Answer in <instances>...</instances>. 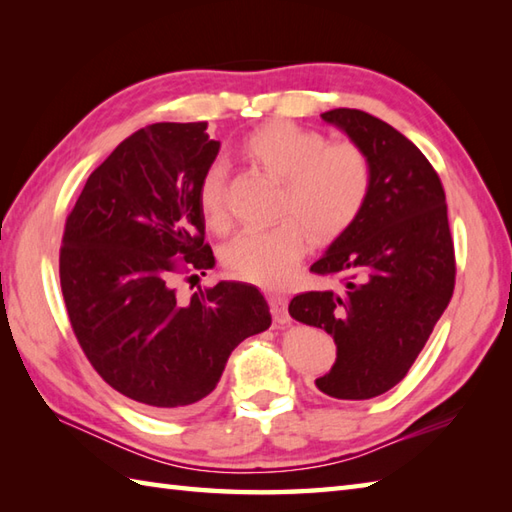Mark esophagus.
<instances>
[{
	"label": "esophagus",
	"mask_w": 512,
	"mask_h": 512,
	"mask_svg": "<svg viewBox=\"0 0 512 512\" xmlns=\"http://www.w3.org/2000/svg\"><path fill=\"white\" fill-rule=\"evenodd\" d=\"M270 308H273V317L277 323H290L288 314V297L286 295H270Z\"/></svg>",
	"instance_id": "34e87169"
}]
</instances>
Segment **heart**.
I'll list each match as a JSON object with an SVG mask.
<instances>
[{
	"label": "heart",
	"mask_w": 512,
	"mask_h": 512,
	"mask_svg": "<svg viewBox=\"0 0 512 512\" xmlns=\"http://www.w3.org/2000/svg\"><path fill=\"white\" fill-rule=\"evenodd\" d=\"M246 154L279 180L275 213L268 228H248L222 250V262L239 279L275 288L295 273L308 246L332 242L350 228L372 195L374 167L367 151L352 143H330L312 129L268 123L246 140ZM204 220L215 231L228 228L226 178L220 165L204 171L198 189Z\"/></svg>",
	"instance_id": "1"
}]
</instances>
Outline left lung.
Returning a JSON list of instances; mask_svg holds the SVG:
<instances>
[{
	"instance_id": "obj_1",
	"label": "left lung",
	"mask_w": 512,
	"mask_h": 512,
	"mask_svg": "<svg viewBox=\"0 0 512 512\" xmlns=\"http://www.w3.org/2000/svg\"><path fill=\"white\" fill-rule=\"evenodd\" d=\"M321 116L367 151L374 184L358 220L310 266L341 288L301 292L288 312L334 336L323 394L367 400L407 376L453 297L447 195L422 151L385 121L350 107Z\"/></svg>"
}]
</instances>
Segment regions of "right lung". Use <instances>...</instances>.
I'll list each match as a JSON object with an SVG mask.
<instances>
[{
	"instance_id": "1",
	"label": "right lung",
	"mask_w": 512,
	"mask_h": 512,
	"mask_svg": "<svg viewBox=\"0 0 512 512\" xmlns=\"http://www.w3.org/2000/svg\"><path fill=\"white\" fill-rule=\"evenodd\" d=\"M220 143L206 123L138 129L96 167L65 217L59 279L72 332L107 385L156 416L211 394L228 356L270 328L244 281L178 295L213 268L198 189Z\"/></svg>"
}]
</instances>
